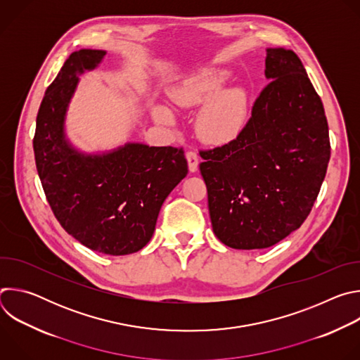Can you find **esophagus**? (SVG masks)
Wrapping results in <instances>:
<instances>
[{"label": "esophagus", "mask_w": 360, "mask_h": 360, "mask_svg": "<svg viewBox=\"0 0 360 360\" xmlns=\"http://www.w3.org/2000/svg\"><path fill=\"white\" fill-rule=\"evenodd\" d=\"M186 161H188V168L191 172H196L198 169V164H199V158L196 155V152L193 150H188L186 152Z\"/></svg>", "instance_id": "1"}]
</instances>
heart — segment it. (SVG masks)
Instances as JSON below:
<instances>
[{
	"label": "heart",
	"instance_id": "heart-1",
	"mask_svg": "<svg viewBox=\"0 0 360 360\" xmlns=\"http://www.w3.org/2000/svg\"><path fill=\"white\" fill-rule=\"evenodd\" d=\"M229 79V71L210 68L192 74L176 84L169 95L176 105L193 108L207 101L196 118V131L208 143L224 145L233 141L243 129L248 114V95L243 88L232 86L219 91ZM153 117L164 125L174 122L165 107L153 108Z\"/></svg>",
	"mask_w": 360,
	"mask_h": 360
}]
</instances>
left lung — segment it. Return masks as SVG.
<instances>
[{"instance_id":"1","label":"left lung","mask_w":360,"mask_h":360,"mask_svg":"<svg viewBox=\"0 0 360 360\" xmlns=\"http://www.w3.org/2000/svg\"><path fill=\"white\" fill-rule=\"evenodd\" d=\"M252 117L236 139L199 150L217 238L233 249L269 248L311 214L330 142L321 96L290 49L268 48Z\"/></svg>"}]
</instances>
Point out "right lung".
<instances>
[{
  "label": "right lung",
  "instance_id": "right-lung-1",
  "mask_svg": "<svg viewBox=\"0 0 360 360\" xmlns=\"http://www.w3.org/2000/svg\"><path fill=\"white\" fill-rule=\"evenodd\" d=\"M79 49L65 61L37 115L34 155L46 200L61 226L104 255L142 249L155 231L171 191L186 176L182 148L125 143L107 153H84L65 136L64 122L78 75L105 57Z\"/></svg>",
  "mask_w": 360,
  "mask_h": 360
}]
</instances>
